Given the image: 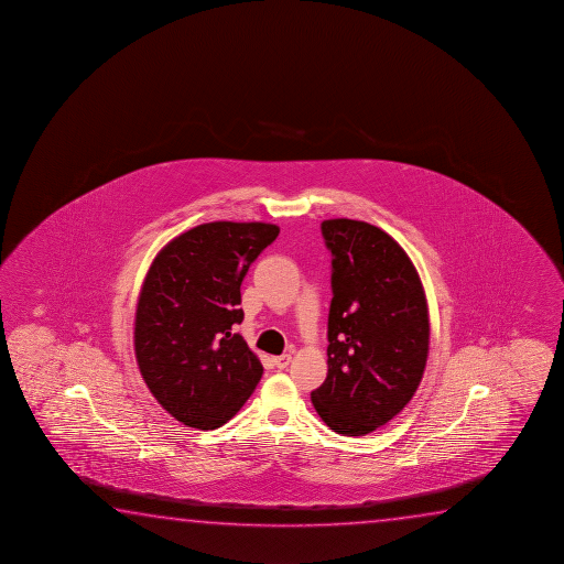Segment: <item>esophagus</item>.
<instances>
[{
	"mask_svg": "<svg viewBox=\"0 0 564 564\" xmlns=\"http://www.w3.org/2000/svg\"><path fill=\"white\" fill-rule=\"evenodd\" d=\"M273 365H275L279 370H285V368L291 365V355H281V357H275V359H273Z\"/></svg>",
	"mask_w": 564,
	"mask_h": 564,
	"instance_id": "1",
	"label": "esophagus"
}]
</instances>
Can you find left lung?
I'll use <instances>...</instances> for the list:
<instances>
[{"label": "left lung", "instance_id": "8db88e82", "mask_svg": "<svg viewBox=\"0 0 564 564\" xmlns=\"http://www.w3.org/2000/svg\"><path fill=\"white\" fill-rule=\"evenodd\" d=\"M334 299L327 316L326 382L312 403L334 433L362 436L415 395L429 357V308L413 261L365 220L329 219Z\"/></svg>", "mask_w": 564, "mask_h": 564}]
</instances>
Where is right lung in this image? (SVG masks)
Returning a JSON list of instances; mask_svg holds the SVG:
<instances>
[{
	"label": "right lung",
	"mask_w": 564,
	"mask_h": 564,
	"mask_svg": "<svg viewBox=\"0 0 564 564\" xmlns=\"http://www.w3.org/2000/svg\"><path fill=\"white\" fill-rule=\"evenodd\" d=\"M278 235L271 223H205L172 238L151 263L135 311V359L180 423L219 429L260 382V359L235 327L245 319L246 271Z\"/></svg>",
	"instance_id": "obj_1"
}]
</instances>
